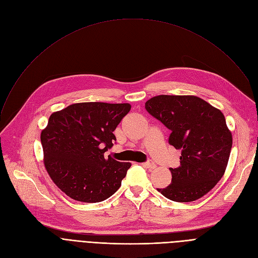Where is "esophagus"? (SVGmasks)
Listing matches in <instances>:
<instances>
[{"instance_id": "34e87169", "label": "esophagus", "mask_w": 258, "mask_h": 258, "mask_svg": "<svg viewBox=\"0 0 258 258\" xmlns=\"http://www.w3.org/2000/svg\"><path fill=\"white\" fill-rule=\"evenodd\" d=\"M143 166L146 167V168H155V167H156V164L154 163V162H153L152 160H148V161L144 162Z\"/></svg>"}]
</instances>
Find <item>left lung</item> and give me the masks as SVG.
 Here are the masks:
<instances>
[{
    "label": "left lung",
    "instance_id": "1",
    "mask_svg": "<svg viewBox=\"0 0 258 258\" xmlns=\"http://www.w3.org/2000/svg\"><path fill=\"white\" fill-rule=\"evenodd\" d=\"M145 108L171 131L168 142L181 150L180 166L169 168L171 184L158 191L180 203L205 196L224 175L232 147L223 113L190 95H159Z\"/></svg>",
    "mask_w": 258,
    "mask_h": 258
}]
</instances>
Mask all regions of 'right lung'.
<instances>
[{"instance_id": "obj_1", "label": "right lung", "mask_w": 258, "mask_h": 258, "mask_svg": "<svg viewBox=\"0 0 258 258\" xmlns=\"http://www.w3.org/2000/svg\"><path fill=\"white\" fill-rule=\"evenodd\" d=\"M130 110L128 103L80 102L50 116L40 134L44 164L68 197L98 203L118 190L131 163L104 158V153L113 146V132Z\"/></svg>"}]
</instances>
